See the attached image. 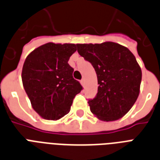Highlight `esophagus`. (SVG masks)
I'll return each mask as SVG.
<instances>
[{"label":"esophagus","mask_w":160,"mask_h":160,"mask_svg":"<svg viewBox=\"0 0 160 160\" xmlns=\"http://www.w3.org/2000/svg\"><path fill=\"white\" fill-rule=\"evenodd\" d=\"M80 82H81V85H82L83 86L85 87V80H84V79H82V80H80Z\"/></svg>","instance_id":"1"}]
</instances>
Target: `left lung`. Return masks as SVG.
Instances as JSON below:
<instances>
[{
    "mask_svg": "<svg viewBox=\"0 0 160 160\" xmlns=\"http://www.w3.org/2000/svg\"><path fill=\"white\" fill-rule=\"evenodd\" d=\"M76 46L78 53L91 63L97 75V95L88 101L90 111L103 121L122 118L139 94L142 72L134 55L110 41Z\"/></svg>",
    "mask_w": 160,
    "mask_h": 160,
    "instance_id": "8db88e82",
    "label": "left lung"
}]
</instances>
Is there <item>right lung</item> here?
I'll list each match as a JSON object with an SVG mask.
<instances>
[{"label":"right lung","mask_w":160,"mask_h":160,"mask_svg":"<svg viewBox=\"0 0 160 160\" xmlns=\"http://www.w3.org/2000/svg\"><path fill=\"white\" fill-rule=\"evenodd\" d=\"M76 51L75 44L46 43L28 55L21 79L32 108L42 118L57 120L70 110L82 86L73 78L68 60Z\"/></svg>","instance_id":"1"}]
</instances>
